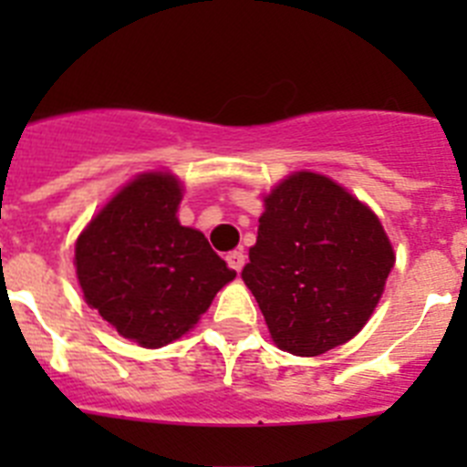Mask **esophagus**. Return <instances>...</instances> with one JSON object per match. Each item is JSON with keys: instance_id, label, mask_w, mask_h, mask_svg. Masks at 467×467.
I'll list each match as a JSON object with an SVG mask.
<instances>
[{"instance_id": "esophagus-1", "label": "esophagus", "mask_w": 467, "mask_h": 467, "mask_svg": "<svg viewBox=\"0 0 467 467\" xmlns=\"http://www.w3.org/2000/svg\"><path fill=\"white\" fill-rule=\"evenodd\" d=\"M226 262H229V266L234 271H241L245 266V253L243 250H234V253L226 254Z\"/></svg>"}]
</instances>
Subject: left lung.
<instances>
[{
  "mask_svg": "<svg viewBox=\"0 0 467 467\" xmlns=\"http://www.w3.org/2000/svg\"><path fill=\"white\" fill-rule=\"evenodd\" d=\"M393 264V243L365 201L332 177L296 171L264 193L241 278L274 344L313 358L365 327Z\"/></svg>",
  "mask_w": 467,
  "mask_h": 467,
  "instance_id": "obj_1",
  "label": "left lung"
}]
</instances>
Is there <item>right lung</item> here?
<instances>
[{
	"label": "right lung",
	"instance_id": "right-lung-1",
	"mask_svg": "<svg viewBox=\"0 0 467 467\" xmlns=\"http://www.w3.org/2000/svg\"><path fill=\"white\" fill-rule=\"evenodd\" d=\"M184 182L147 171L123 184L74 243L77 280L90 308L123 339L161 348L192 332L236 271L177 210Z\"/></svg>",
	"mask_w": 467,
	"mask_h": 467
}]
</instances>
